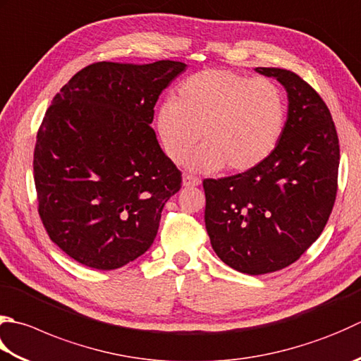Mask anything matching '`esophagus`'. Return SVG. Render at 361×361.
I'll return each mask as SVG.
<instances>
[{
	"label": "esophagus",
	"mask_w": 361,
	"mask_h": 361,
	"mask_svg": "<svg viewBox=\"0 0 361 361\" xmlns=\"http://www.w3.org/2000/svg\"><path fill=\"white\" fill-rule=\"evenodd\" d=\"M200 185V178H197L194 175H185L183 176V186L186 188H194V186H199Z\"/></svg>",
	"instance_id": "obj_1"
}]
</instances>
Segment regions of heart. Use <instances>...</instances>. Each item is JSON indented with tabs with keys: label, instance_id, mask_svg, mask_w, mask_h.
I'll return each mask as SVG.
<instances>
[{
	"label": "heart",
	"instance_id": "obj_1",
	"mask_svg": "<svg viewBox=\"0 0 361 361\" xmlns=\"http://www.w3.org/2000/svg\"><path fill=\"white\" fill-rule=\"evenodd\" d=\"M286 122L283 90L267 78H250L233 70H203L181 81L173 100L157 112V131L166 154L200 172L224 166L245 172L275 150Z\"/></svg>",
	"mask_w": 361,
	"mask_h": 361
}]
</instances>
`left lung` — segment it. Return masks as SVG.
I'll use <instances>...</instances> for the list:
<instances>
[{
	"mask_svg": "<svg viewBox=\"0 0 361 361\" xmlns=\"http://www.w3.org/2000/svg\"><path fill=\"white\" fill-rule=\"evenodd\" d=\"M255 70L277 78L288 92L283 134L257 167L203 180L211 245L225 264L249 275L283 269L319 238L340 167V140L321 95L291 70Z\"/></svg>",
	"mask_w": 361,
	"mask_h": 361,
	"instance_id": "obj_1",
	"label": "left lung"
}]
</instances>
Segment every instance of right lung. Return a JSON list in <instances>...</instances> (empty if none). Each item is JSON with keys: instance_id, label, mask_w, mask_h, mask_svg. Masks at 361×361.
Masks as SVG:
<instances>
[{"instance_id": "1", "label": "right lung", "mask_w": 361, "mask_h": 361, "mask_svg": "<svg viewBox=\"0 0 361 361\" xmlns=\"http://www.w3.org/2000/svg\"><path fill=\"white\" fill-rule=\"evenodd\" d=\"M186 70L95 62L56 94L34 148L37 211L51 241L92 269H118L157 238L181 172L150 123L161 92Z\"/></svg>"}]
</instances>
